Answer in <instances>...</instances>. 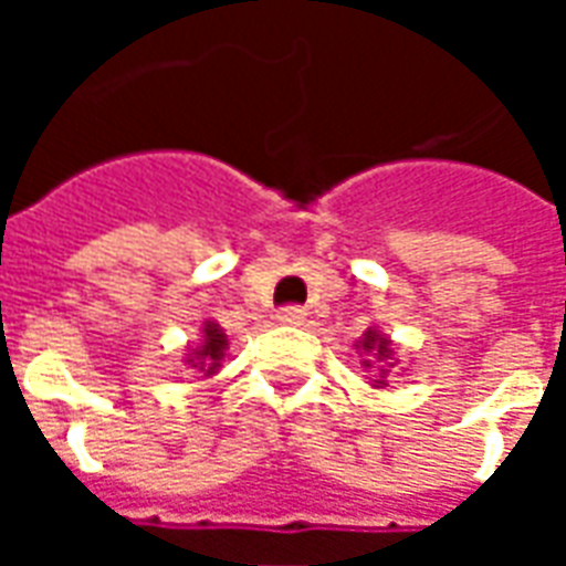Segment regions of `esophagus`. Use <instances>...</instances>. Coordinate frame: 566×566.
Instances as JSON below:
<instances>
[{
    "mask_svg": "<svg viewBox=\"0 0 566 566\" xmlns=\"http://www.w3.org/2000/svg\"><path fill=\"white\" fill-rule=\"evenodd\" d=\"M279 321H282V324H303V321H306V308L303 306L279 308Z\"/></svg>",
    "mask_w": 566,
    "mask_h": 566,
    "instance_id": "esophagus-1",
    "label": "esophagus"
}]
</instances>
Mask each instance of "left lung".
<instances>
[{"instance_id": "obj_1", "label": "left lung", "mask_w": 566, "mask_h": 566, "mask_svg": "<svg viewBox=\"0 0 566 566\" xmlns=\"http://www.w3.org/2000/svg\"><path fill=\"white\" fill-rule=\"evenodd\" d=\"M364 352H376V357H379V360H388V357H391L388 339H381L376 331L364 333ZM367 367H369V360H367Z\"/></svg>"}]
</instances>
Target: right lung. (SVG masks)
<instances>
[{"mask_svg": "<svg viewBox=\"0 0 566 566\" xmlns=\"http://www.w3.org/2000/svg\"><path fill=\"white\" fill-rule=\"evenodd\" d=\"M202 333H206V336H202V345H199V352H197V367L202 369V373H206V376H211V373H214V369H218V360H221L223 357V348H227V336H223V331L221 327H218V324H206V327H202Z\"/></svg>", "mask_w": 566, "mask_h": 566, "instance_id": "obj_1", "label": "right lung"}]
</instances>
